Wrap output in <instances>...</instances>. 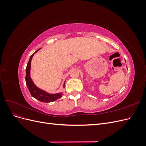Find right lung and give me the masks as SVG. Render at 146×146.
<instances>
[{
	"label": "right lung",
	"instance_id": "1",
	"mask_svg": "<svg viewBox=\"0 0 146 146\" xmlns=\"http://www.w3.org/2000/svg\"><path fill=\"white\" fill-rule=\"evenodd\" d=\"M40 49V48H39ZM39 49L37 50L34 54H33L30 56V58L29 59V62L27 63V67H26V76H25V82L26 85L27 86L28 89L30 92L31 95L34 98L36 99L37 100L42 102H50L55 101L58 99L61 98L62 96V92L57 94H50L48 93L46 91H44L40 88H38L36 85H35L33 82L32 78L30 77V68H31V61L33 58V56L35 53L37 52ZM64 83L63 88H64Z\"/></svg>",
	"mask_w": 146,
	"mask_h": 146
}]
</instances>
